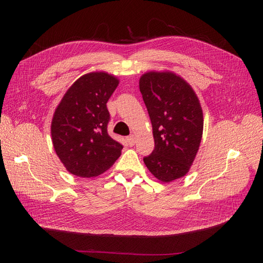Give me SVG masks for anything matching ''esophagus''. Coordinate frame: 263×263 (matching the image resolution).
<instances>
[{
    "label": "esophagus",
    "instance_id": "obj_1",
    "mask_svg": "<svg viewBox=\"0 0 263 263\" xmlns=\"http://www.w3.org/2000/svg\"><path fill=\"white\" fill-rule=\"evenodd\" d=\"M126 139H127V142H128L129 146H134L135 142H136V138H135L134 135H130V136H128Z\"/></svg>",
    "mask_w": 263,
    "mask_h": 263
}]
</instances>
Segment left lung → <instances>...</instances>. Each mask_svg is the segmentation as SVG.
I'll return each mask as SVG.
<instances>
[{
  "mask_svg": "<svg viewBox=\"0 0 263 263\" xmlns=\"http://www.w3.org/2000/svg\"><path fill=\"white\" fill-rule=\"evenodd\" d=\"M139 89L153 125L155 149L144 158L155 178L169 183L184 177L203 136V110L193 87L172 71H148Z\"/></svg>",
  "mask_w": 263,
  "mask_h": 263,
  "instance_id": "left-lung-1",
  "label": "left lung"
}]
</instances>
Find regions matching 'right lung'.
Returning a JSON list of instances; mask_svg holds the SVG:
<instances>
[{"instance_id":"right-lung-1","label":"right lung","mask_w":263,"mask_h":263,"mask_svg":"<svg viewBox=\"0 0 263 263\" xmlns=\"http://www.w3.org/2000/svg\"><path fill=\"white\" fill-rule=\"evenodd\" d=\"M119 79L92 71L72 83L54 109L51 140L55 154L71 174L94 178L112 166L123 146L107 134L106 103Z\"/></svg>"}]
</instances>
